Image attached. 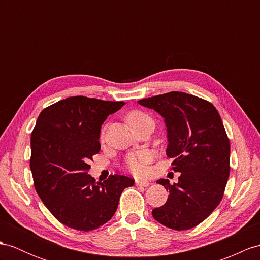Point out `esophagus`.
Masks as SVG:
<instances>
[{"label":"esophagus","mask_w":260,"mask_h":260,"mask_svg":"<svg viewBox=\"0 0 260 260\" xmlns=\"http://www.w3.org/2000/svg\"><path fill=\"white\" fill-rule=\"evenodd\" d=\"M136 185L138 186H144L147 187L150 185V182L148 181H144V180H136Z\"/></svg>","instance_id":"1"}]
</instances>
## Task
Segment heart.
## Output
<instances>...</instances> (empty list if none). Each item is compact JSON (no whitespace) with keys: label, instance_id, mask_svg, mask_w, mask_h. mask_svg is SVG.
<instances>
[{"label":"heart","instance_id":"1","mask_svg":"<svg viewBox=\"0 0 260 260\" xmlns=\"http://www.w3.org/2000/svg\"><path fill=\"white\" fill-rule=\"evenodd\" d=\"M125 120L130 128L135 129L137 125L141 124L145 121H149V120H152V119L147 115V113L141 110H134L126 115ZM152 157H153V155H152V153L149 151L142 150V151L134 152V153H130L125 157L124 166L126 170L130 171L131 173L141 175L145 172V171H147V164L151 162Z\"/></svg>","mask_w":260,"mask_h":260}]
</instances>
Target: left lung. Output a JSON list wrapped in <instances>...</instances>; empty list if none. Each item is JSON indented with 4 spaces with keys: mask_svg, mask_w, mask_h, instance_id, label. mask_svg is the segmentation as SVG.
Here are the masks:
<instances>
[{
    "mask_svg": "<svg viewBox=\"0 0 260 260\" xmlns=\"http://www.w3.org/2000/svg\"><path fill=\"white\" fill-rule=\"evenodd\" d=\"M138 103L164 118L167 155L174 159L172 170L181 173L173 185L166 179L156 181L170 195L152 215L169 229H193L217 207L230 176V140L219 113L210 101L180 91Z\"/></svg>",
    "mask_w": 260,
    "mask_h": 260,
    "instance_id": "8db88e82",
    "label": "left lung"
}]
</instances>
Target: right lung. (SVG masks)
<instances>
[{"mask_svg": "<svg viewBox=\"0 0 260 260\" xmlns=\"http://www.w3.org/2000/svg\"><path fill=\"white\" fill-rule=\"evenodd\" d=\"M123 101L68 97L41 113L30 136V171L48 211L71 229L89 232L110 220L120 195L135 180L110 175L96 182L88 171L100 151L101 124Z\"/></svg>", "mask_w": 260, "mask_h": 260, "instance_id": "add662e5", "label": "right lung"}]
</instances>
